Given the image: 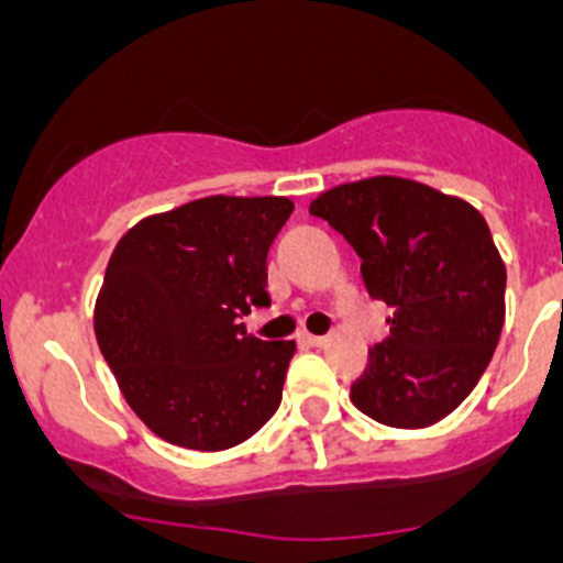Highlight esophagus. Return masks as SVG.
I'll use <instances>...</instances> for the list:
<instances>
[{"label":"esophagus","instance_id":"1","mask_svg":"<svg viewBox=\"0 0 563 563\" xmlns=\"http://www.w3.org/2000/svg\"><path fill=\"white\" fill-rule=\"evenodd\" d=\"M302 341H306V344H311V346H324V335H311V333H302Z\"/></svg>","mask_w":563,"mask_h":563}]
</instances>
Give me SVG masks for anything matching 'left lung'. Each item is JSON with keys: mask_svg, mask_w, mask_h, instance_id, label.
Listing matches in <instances>:
<instances>
[{"mask_svg": "<svg viewBox=\"0 0 563 563\" xmlns=\"http://www.w3.org/2000/svg\"><path fill=\"white\" fill-rule=\"evenodd\" d=\"M311 213L358 252L369 297L394 308L353 402L388 428L444 419L477 386L506 319V266L486 219L402 177L330 188Z\"/></svg>", "mask_w": 563, "mask_h": 563, "instance_id": "1", "label": "left lung"}]
</instances>
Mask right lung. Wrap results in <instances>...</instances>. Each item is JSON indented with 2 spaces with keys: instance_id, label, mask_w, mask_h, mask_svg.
I'll list each match as a JSON object with an SVG mask.
<instances>
[{
  "instance_id": "1",
  "label": "right lung",
  "mask_w": 563,
  "mask_h": 563,
  "mask_svg": "<svg viewBox=\"0 0 563 563\" xmlns=\"http://www.w3.org/2000/svg\"><path fill=\"white\" fill-rule=\"evenodd\" d=\"M286 197H205L135 224L97 299L99 350L141 422L188 450H228L283 400L294 341L241 319L269 308V250Z\"/></svg>"
}]
</instances>
